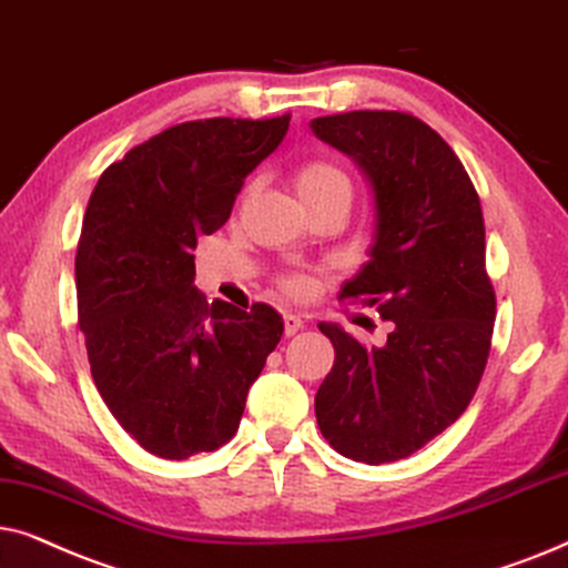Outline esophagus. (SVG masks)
Listing matches in <instances>:
<instances>
[{"label": "esophagus", "instance_id": "obj_1", "mask_svg": "<svg viewBox=\"0 0 568 568\" xmlns=\"http://www.w3.org/2000/svg\"><path fill=\"white\" fill-rule=\"evenodd\" d=\"M283 324H285V335H296L298 329H304V320H301L298 314H285L283 316Z\"/></svg>", "mask_w": 568, "mask_h": 568}]
</instances>
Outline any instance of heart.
Here are the masks:
<instances>
[{"mask_svg": "<svg viewBox=\"0 0 568 568\" xmlns=\"http://www.w3.org/2000/svg\"><path fill=\"white\" fill-rule=\"evenodd\" d=\"M293 184H296L301 202H306L316 194L329 192V189L347 186V179L337 165H332L327 161H306L298 165L296 173H293ZM280 288L293 298H306L312 296L314 291V277L306 275V272H291V275L280 280Z\"/></svg>", "mask_w": 568, "mask_h": 568, "instance_id": "b5f03b06", "label": "heart"}]
</instances>
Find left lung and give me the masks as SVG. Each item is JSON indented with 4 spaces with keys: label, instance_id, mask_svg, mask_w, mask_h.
Here are the masks:
<instances>
[{
    "label": "left lung",
    "instance_id": "left-lung-1",
    "mask_svg": "<svg viewBox=\"0 0 568 568\" xmlns=\"http://www.w3.org/2000/svg\"><path fill=\"white\" fill-rule=\"evenodd\" d=\"M312 132L351 155L374 192L372 260L343 298L392 322L379 347L320 324L335 366L316 392V423L343 457L395 463L465 413L486 368L496 296L480 200L455 150L410 113H335Z\"/></svg>",
    "mask_w": 568,
    "mask_h": 568
}]
</instances>
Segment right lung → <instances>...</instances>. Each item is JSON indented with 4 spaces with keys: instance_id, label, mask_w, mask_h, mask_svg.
Instances as JSON below:
<instances>
[{
    "instance_id": "right-lung-1",
    "label": "right lung",
    "mask_w": 568,
    "mask_h": 568,
    "mask_svg": "<svg viewBox=\"0 0 568 568\" xmlns=\"http://www.w3.org/2000/svg\"><path fill=\"white\" fill-rule=\"evenodd\" d=\"M288 124V113L184 121L111 163L90 194L74 256L90 374L150 455L186 459L231 442L283 335L267 304H207L192 252L229 221Z\"/></svg>"
}]
</instances>
